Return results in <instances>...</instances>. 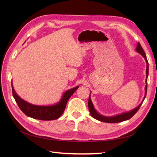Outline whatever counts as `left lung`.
<instances>
[{"label":"left lung","instance_id":"obj_1","mask_svg":"<svg viewBox=\"0 0 157 157\" xmlns=\"http://www.w3.org/2000/svg\"><path fill=\"white\" fill-rule=\"evenodd\" d=\"M136 50H137V52H139V53H140L142 56H143V57L145 58V59L146 61V63H147V69H146V74H147L146 82H147V84L145 86V97H144V99H145V98L146 97V95H147V77H148V75H149V63H148V61H147V56H146L145 52H144L143 48H142L141 44L140 43L137 44V46L136 47ZM143 101H144V100H143ZM143 101L141 103V104L139 106H137L136 109H133V110H132L131 111H129L128 113H122V114H121V115H117V116H115V117H105V116L99 115L98 113L96 112V111L95 110V109L94 107L92 102L91 101V99H90V98L89 96L88 109H89V111L90 113V115H91V116L93 118H94L95 119L98 120L99 121L103 122L117 123V122H122V121H127L128 119H130V118H131L137 112V111L139 110L141 105H142V103H143Z\"/></svg>","mask_w":157,"mask_h":157}]
</instances>
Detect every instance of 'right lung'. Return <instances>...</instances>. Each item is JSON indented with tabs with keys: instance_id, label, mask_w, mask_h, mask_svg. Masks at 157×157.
Segmentation results:
<instances>
[{
	"instance_id": "1",
	"label": "right lung",
	"mask_w": 157,
	"mask_h": 157,
	"mask_svg": "<svg viewBox=\"0 0 157 157\" xmlns=\"http://www.w3.org/2000/svg\"><path fill=\"white\" fill-rule=\"evenodd\" d=\"M78 86H76L75 88L69 90L65 92L61 101L55 105L38 106L27 103L19 97L13 88L12 82L13 97L15 99L17 105L22 112L28 117L35 118V119L42 121L55 120L60 117L65 111L69 99L78 88Z\"/></svg>"
}]
</instances>
